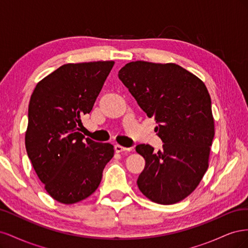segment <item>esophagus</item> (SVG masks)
I'll return each mask as SVG.
<instances>
[{
  "mask_svg": "<svg viewBox=\"0 0 248 248\" xmlns=\"http://www.w3.org/2000/svg\"><path fill=\"white\" fill-rule=\"evenodd\" d=\"M130 149H128V148H125V147H123V146H120V145H116L115 146V151L117 152V153H122V152H126V151H129Z\"/></svg>",
  "mask_w": 248,
  "mask_h": 248,
  "instance_id": "esophagus-1",
  "label": "esophagus"
}]
</instances>
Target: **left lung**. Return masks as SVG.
<instances>
[{"label": "left lung", "instance_id": "1", "mask_svg": "<svg viewBox=\"0 0 248 248\" xmlns=\"http://www.w3.org/2000/svg\"><path fill=\"white\" fill-rule=\"evenodd\" d=\"M118 77L147 116L154 117L164 142L157 153L150 145L137 147L146 161L139 189L157 204H176L193 192L209 167L215 130L208 90L174 63L130 62Z\"/></svg>", "mask_w": 248, "mask_h": 248}]
</instances>
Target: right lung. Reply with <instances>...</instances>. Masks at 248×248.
<instances>
[{
	"mask_svg": "<svg viewBox=\"0 0 248 248\" xmlns=\"http://www.w3.org/2000/svg\"><path fill=\"white\" fill-rule=\"evenodd\" d=\"M114 64H65L41 79L30 99L27 153L46 192L62 204L91 196L114 156V146L79 132Z\"/></svg>",
	"mask_w": 248,
	"mask_h": 248,
	"instance_id": "obj_1",
	"label": "right lung"
}]
</instances>
